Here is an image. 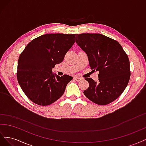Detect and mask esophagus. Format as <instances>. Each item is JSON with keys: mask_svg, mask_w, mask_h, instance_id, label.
Wrapping results in <instances>:
<instances>
[{"mask_svg": "<svg viewBox=\"0 0 146 146\" xmlns=\"http://www.w3.org/2000/svg\"><path fill=\"white\" fill-rule=\"evenodd\" d=\"M74 80H75L77 82H80V80H82V78H80V77H74Z\"/></svg>", "mask_w": 146, "mask_h": 146, "instance_id": "1", "label": "esophagus"}]
</instances>
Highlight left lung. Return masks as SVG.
<instances>
[{"mask_svg": "<svg viewBox=\"0 0 146 146\" xmlns=\"http://www.w3.org/2000/svg\"><path fill=\"white\" fill-rule=\"evenodd\" d=\"M76 42L85 52L92 71H99V82L86 78L89 87L83 91L94 103L105 105L117 99L130 77V61L117 41L100 33L76 35Z\"/></svg>", "mask_w": 146, "mask_h": 146, "instance_id": "left-lung-1", "label": "left lung"}]
</instances>
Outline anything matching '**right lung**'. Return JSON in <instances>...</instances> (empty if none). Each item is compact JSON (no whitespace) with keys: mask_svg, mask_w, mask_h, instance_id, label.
<instances>
[{"mask_svg":"<svg viewBox=\"0 0 146 146\" xmlns=\"http://www.w3.org/2000/svg\"><path fill=\"white\" fill-rule=\"evenodd\" d=\"M76 34L51 33L30 42L21 53L17 63V78L27 98L35 104L46 106L63 94L72 80L68 75L60 77L52 72L61 63L75 42Z\"/></svg>","mask_w":146,"mask_h":146,"instance_id":"1","label":"right lung"}]
</instances>
